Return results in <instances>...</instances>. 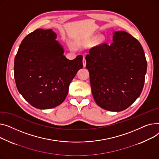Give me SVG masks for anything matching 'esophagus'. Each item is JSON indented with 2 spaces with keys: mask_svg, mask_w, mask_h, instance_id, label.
<instances>
[{
  "mask_svg": "<svg viewBox=\"0 0 159 159\" xmlns=\"http://www.w3.org/2000/svg\"><path fill=\"white\" fill-rule=\"evenodd\" d=\"M83 67H85V66H86V60H85V57H83Z\"/></svg>",
  "mask_w": 159,
  "mask_h": 159,
  "instance_id": "esophagus-1",
  "label": "esophagus"
}]
</instances>
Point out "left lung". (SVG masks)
<instances>
[{
  "mask_svg": "<svg viewBox=\"0 0 159 159\" xmlns=\"http://www.w3.org/2000/svg\"><path fill=\"white\" fill-rule=\"evenodd\" d=\"M110 45L90 49L86 67L92 96L98 106L108 111L128 108L141 95L147 61L139 42L125 31H116Z\"/></svg>",
  "mask_w": 159,
  "mask_h": 159,
  "instance_id": "8db88e82",
  "label": "left lung"
}]
</instances>
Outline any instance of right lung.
I'll use <instances>...</instances> for the list:
<instances>
[{"label": "right lung", "instance_id": "right-lung-1", "mask_svg": "<svg viewBox=\"0 0 159 159\" xmlns=\"http://www.w3.org/2000/svg\"><path fill=\"white\" fill-rule=\"evenodd\" d=\"M56 39L57 34L51 29L36 30L24 39L15 58L17 89L31 105L39 109L61 104L71 81L83 67L82 56L68 60Z\"/></svg>", "mask_w": 159, "mask_h": 159}]
</instances>
